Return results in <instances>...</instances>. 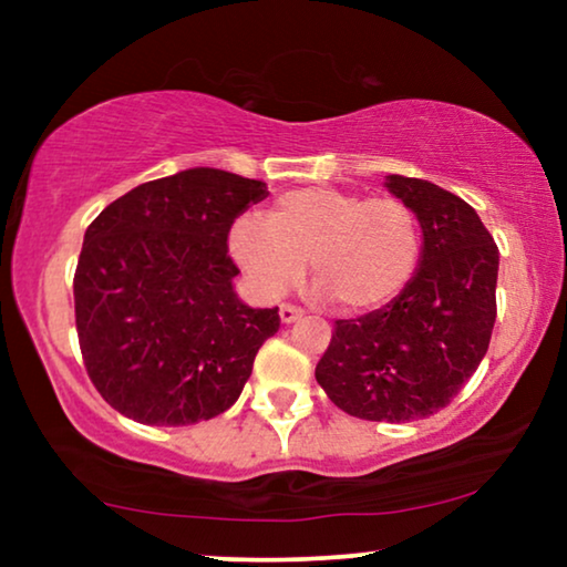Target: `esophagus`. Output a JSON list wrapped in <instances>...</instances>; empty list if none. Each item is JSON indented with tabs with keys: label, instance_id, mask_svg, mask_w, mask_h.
<instances>
[{
	"label": "esophagus",
	"instance_id": "1",
	"mask_svg": "<svg viewBox=\"0 0 567 567\" xmlns=\"http://www.w3.org/2000/svg\"><path fill=\"white\" fill-rule=\"evenodd\" d=\"M278 315H281V322L284 324H291V322H297L301 315V307H297V305H281V309H278Z\"/></svg>",
	"mask_w": 567,
	"mask_h": 567
}]
</instances>
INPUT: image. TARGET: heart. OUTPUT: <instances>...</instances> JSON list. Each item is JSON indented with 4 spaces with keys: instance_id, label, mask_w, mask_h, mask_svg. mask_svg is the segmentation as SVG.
<instances>
[{
    "instance_id": "obj_1",
    "label": "heart",
    "mask_w": 567,
    "mask_h": 567,
    "mask_svg": "<svg viewBox=\"0 0 567 567\" xmlns=\"http://www.w3.org/2000/svg\"><path fill=\"white\" fill-rule=\"evenodd\" d=\"M237 266L262 297H281L309 262L312 284L346 312L390 305L421 262V221L394 193L291 190L268 208L266 224L237 219L229 235Z\"/></svg>"
}]
</instances>
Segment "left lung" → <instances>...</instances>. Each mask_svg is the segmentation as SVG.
<instances>
[{
	"label": "left lung",
	"mask_w": 567,
	"mask_h": 567,
	"mask_svg": "<svg viewBox=\"0 0 567 567\" xmlns=\"http://www.w3.org/2000/svg\"><path fill=\"white\" fill-rule=\"evenodd\" d=\"M423 229L421 268L400 297L336 320L315 377L343 413L408 423L456 398L491 346L498 245L467 200L429 181L390 175Z\"/></svg>",
	"instance_id": "8db88e82"
}]
</instances>
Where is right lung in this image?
I'll list each match as a JSON object with an SVG mask.
<instances>
[{
	"instance_id": "1",
	"label": "right lung",
	"mask_w": 567,
	"mask_h": 567,
	"mask_svg": "<svg viewBox=\"0 0 567 567\" xmlns=\"http://www.w3.org/2000/svg\"><path fill=\"white\" fill-rule=\"evenodd\" d=\"M266 183L193 167L142 183L84 231L74 317L84 369L121 415L144 425L212 421L235 405L278 307L237 299L229 229Z\"/></svg>"
}]
</instances>
